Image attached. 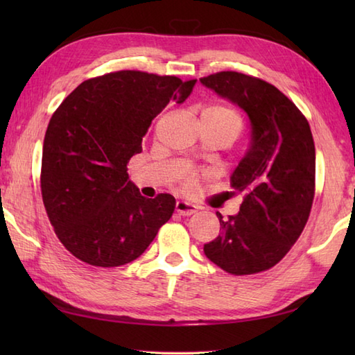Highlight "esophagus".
Here are the masks:
<instances>
[{
  "label": "esophagus",
  "mask_w": 355,
  "mask_h": 355,
  "mask_svg": "<svg viewBox=\"0 0 355 355\" xmlns=\"http://www.w3.org/2000/svg\"><path fill=\"white\" fill-rule=\"evenodd\" d=\"M197 210H198L197 206H193V205H191V202H186V201H177V205H175V212L182 216L193 215Z\"/></svg>",
  "instance_id": "obj_1"
}]
</instances>
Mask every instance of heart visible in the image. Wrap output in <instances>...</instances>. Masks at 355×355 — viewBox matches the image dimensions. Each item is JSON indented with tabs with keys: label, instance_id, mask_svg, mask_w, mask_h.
Wrapping results in <instances>:
<instances>
[{
	"label": "heart",
	"instance_id": "1",
	"mask_svg": "<svg viewBox=\"0 0 355 355\" xmlns=\"http://www.w3.org/2000/svg\"><path fill=\"white\" fill-rule=\"evenodd\" d=\"M201 117L215 120V122L223 123V125H229L232 128H235L236 131L241 128V119L238 116V112L230 107H225V105H214V107H210L205 112H202ZM197 186H198L197 173L189 172L187 175H184L183 182H182V187L186 192H195Z\"/></svg>",
	"mask_w": 355,
	"mask_h": 355
}]
</instances>
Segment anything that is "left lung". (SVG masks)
<instances>
[{
	"label": "left lung",
	"mask_w": 355,
	"mask_h": 355,
	"mask_svg": "<svg viewBox=\"0 0 355 355\" xmlns=\"http://www.w3.org/2000/svg\"><path fill=\"white\" fill-rule=\"evenodd\" d=\"M200 80L243 108L252 130L250 148L230 177L244 201L227 220L216 212L221 233L205 244V253L230 275L261 273L290 252L311 212L315 148L310 125L288 97L259 78L220 71Z\"/></svg>",
	"instance_id": "left-lung-1"
}]
</instances>
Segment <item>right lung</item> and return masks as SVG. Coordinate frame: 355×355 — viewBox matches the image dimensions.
Segmentation results:
<instances>
[{
	"mask_svg": "<svg viewBox=\"0 0 355 355\" xmlns=\"http://www.w3.org/2000/svg\"><path fill=\"white\" fill-rule=\"evenodd\" d=\"M197 80L122 70L88 79L53 112L42 146L41 192L56 236L94 267L137 259L175 209V198H145L128 177L130 158L171 102Z\"/></svg>",
	"mask_w": 355,
	"mask_h": 355,
	"instance_id": "1",
	"label": "right lung"
}]
</instances>
